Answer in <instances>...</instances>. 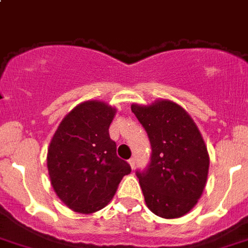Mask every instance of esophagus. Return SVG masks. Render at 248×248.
I'll return each mask as SVG.
<instances>
[{
	"label": "esophagus",
	"instance_id": "34e87169",
	"mask_svg": "<svg viewBox=\"0 0 248 248\" xmlns=\"http://www.w3.org/2000/svg\"><path fill=\"white\" fill-rule=\"evenodd\" d=\"M128 163H129V166H131V168L135 169V167H136V159H135V158H131V159H128Z\"/></svg>",
	"mask_w": 248,
	"mask_h": 248
}]
</instances>
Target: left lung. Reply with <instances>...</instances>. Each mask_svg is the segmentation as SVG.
<instances>
[{"mask_svg": "<svg viewBox=\"0 0 248 248\" xmlns=\"http://www.w3.org/2000/svg\"><path fill=\"white\" fill-rule=\"evenodd\" d=\"M131 110L146 129L151 162L136 171L149 210L164 218L188 214L200 199L209 173V153L199 128L186 111L169 100Z\"/></svg>", "mask_w": 248, "mask_h": 248, "instance_id": "left-lung-1", "label": "left lung"}]
</instances>
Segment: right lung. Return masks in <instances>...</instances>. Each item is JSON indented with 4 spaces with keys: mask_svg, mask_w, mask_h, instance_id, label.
I'll return each mask as SVG.
<instances>
[{
    "mask_svg": "<svg viewBox=\"0 0 248 248\" xmlns=\"http://www.w3.org/2000/svg\"><path fill=\"white\" fill-rule=\"evenodd\" d=\"M115 113L106 102H81L64 117L50 140V183L59 199L77 213L101 210L131 173L128 163L116 155L108 133Z\"/></svg>",
    "mask_w": 248,
    "mask_h": 248,
    "instance_id": "right-lung-1",
    "label": "right lung"
}]
</instances>
